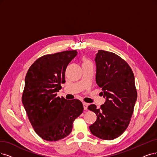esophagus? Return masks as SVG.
<instances>
[{"label":"esophagus","instance_id":"obj_1","mask_svg":"<svg viewBox=\"0 0 157 157\" xmlns=\"http://www.w3.org/2000/svg\"><path fill=\"white\" fill-rule=\"evenodd\" d=\"M83 108H84V110H86L88 108V106H89V104L86 103L85 102H83Z\"/></svg>","mask_w":157,"mask_h":157}]
</instances>
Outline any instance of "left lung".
Wrapping results in <instances>:
<instances>
[{
	"label": "left lung",
	"instance_id": "8db88e82",
	"mask_svg": "<svg viewBox=\"0 0 157 157\" xmlns=\"http://www.w3.org/2000/svg\"><path fill=\"white\" fill-rule=\"evenodd\" d=\"M95 63L96 82L105 101L100 109L94 104L88 107L97 116L89 129L95 136L111 140L122 134L130 122L137 99L135 76L128 64L112 52L98 50Z\"/></svg>",
	"mask_w": 157,
	"mask_h": 157
}]
</instances>
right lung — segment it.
<instances>
[{"mask_svg":"<svg viewBox=\"0 0 157 157\" xmlns=\"http://www.w3.org/2000/svg\"><path fill=\"white\" fill-rule=\"evenodd\" d=\"M76 50L64 51L39 58L28 69L22 102L37 134L47 141H57L71 132L73 122L83 113L79 100H67L57 92L65 83L67 67Z\"/></svg>","mask_w":157,"mask_h":157,"instance_id":"1","label":"right lung"}]
</instances>
